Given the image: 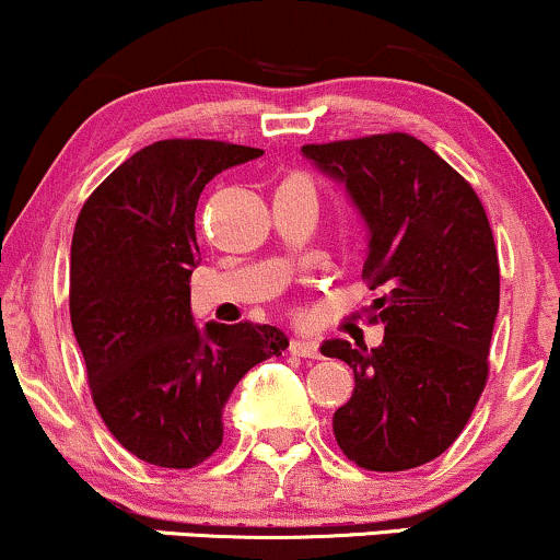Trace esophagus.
<instances>
[{"label": "esophagus", "instance_id": "obj_1", "mask_svg": "<svg viewBox=\"0 0 560 560\" xmlns=\"http://www.w3.org/2000/svg\"><path fill=\"white\" fill-rule=\"evenodd\" d=\"M289 349H292V354L310 357V360H318V357H320L318 341H313V339H294L292 345H289Z\"/></svg>", "mask_w": 560, "mask_h": 560}]
</instances>
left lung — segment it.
<instances>
[{
    "label": "left lung",
    "instance_id": "8db88e82",
    "mask_svg": "<svg viewBox=\"0 0 560 560\" xmlns=\"http://www.w3.org/2000/svg\"><path fill=\"white\" fill-rule=\"evenodd\" d=\"M341 182L368 226L362 279L383 345L320 347L354 370V394L334 415L347 459L401 472L441 456L472 417L488 381L501 271L488 215L467 179L407 132L302 145Z\"/></svg>",
    "mask_w": 560,
    "mask_h": 560
}]
</instances>
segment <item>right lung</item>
Returning <instances> with one entry per match:
<instances>
[{"instance_id":"obj_1","label":"right lung","mask_w":560,"mask_h":560,"mask_svg":"<svg viewBox=\"0 0 560 560\" xmlns=\"http://www.w3.org/2000/svg\"><path fill=\"white\" fill-rule=\"evenodd\" d=\"M260 148L159 140L93 190L70 253V318L101 420L130 454L166 469L206 462L247 370L289 347L276 326L206 323L190 310L203 187Z\"/></svg>"}]
</instances>
